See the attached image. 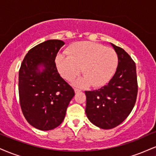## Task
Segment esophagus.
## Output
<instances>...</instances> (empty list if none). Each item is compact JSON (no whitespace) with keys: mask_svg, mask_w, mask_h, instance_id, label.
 I'll list each match as a JSON object with an SVG mask.
<instances>
[{"mask_svg":"<svg viewBox=\"0 0 156 156\" xmlns=\"http://www.w3.org/2000/svg\"><path fill=\"white\" fill-rule=\"evenodd\" d=\"M75 92H76V93H78V92H81V89H80L78 88H76L75 89Z\"/></svg>","mask_w":156,"mask_h":156,"instance_id":"obj_1","label":"esophagus"}]
</instances>
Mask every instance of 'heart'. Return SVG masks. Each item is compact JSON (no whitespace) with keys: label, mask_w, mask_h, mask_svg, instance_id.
Masks as SVG:
<instances>
[{"label":"heart","mask_w":156,"mask_h":156,"mask_svg":"<svg viewBox=\"0 0 156 156\" xmlns=\"http://www.w3.org/2000/svg\"><path fill=\"white\" fill-rule=\"evenodd\" d=\"M68 53H58L55 59L60 75L67 80H73L83 72V77L76 80L78 86L101 87L114 76L118 64L117 53L111 48L92 42H79L72 44Z\"/></svg>","instance_id":"obj_1"}]
</instances>
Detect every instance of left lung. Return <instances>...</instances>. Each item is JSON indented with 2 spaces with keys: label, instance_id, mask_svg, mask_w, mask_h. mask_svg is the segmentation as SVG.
Here are the masks:
<instances>
[{
  "label": "left lung",
  "instance_id": "left-lung-1",
  "mask_svg": "<svg viewBox=\"0 0 156 156\" xmlns=\"http://www.w3.org/2000/svg\"><path fill=\"white\" fill-rule=\"evenodd\" d=\"M111 44L118 56L115 74L101 89L85 91L87 117L92 124L103 129L115 128L128 117L138 93L135 62L122 48Z\"/></svg>",
  "mask_w": 156,
  "mask_h": 156
}]
</instances>
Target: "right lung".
Wrapping results in <instances>:
<instances>
[{
  "label": "right lung",
  "mask_w": 156,
  "mask_h": 156,
  "mask_svg": "<svg viewBox=\"0 0 156 156\" xmlns=\"http://www.w3.org/2000/svg\"><path fill=\"white\" fill-rule=\"evenodd\" d=\"M64 42L50 39L28 52L19 70V98L28 122L41 130H53L65 117L74 89L60 76L55 59ZM44 67L42 71L38 67Z\"/></svg>",
  "instance_id": "obj_1"
}]
</instances>
